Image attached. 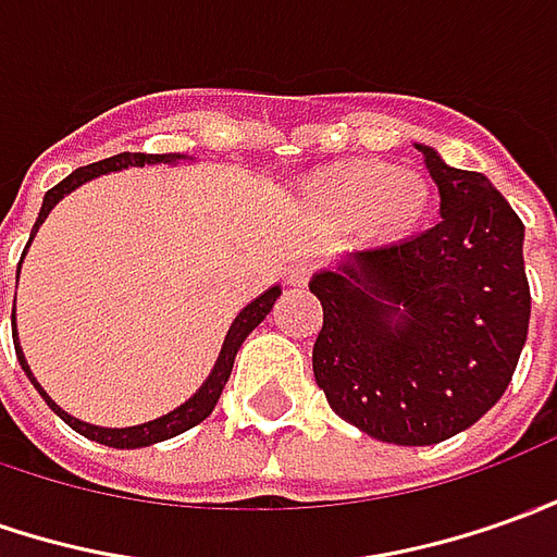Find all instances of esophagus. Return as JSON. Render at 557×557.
Segmentation results:
<instances>
[{
  "label": "esophagus",
  "mask_w": 557,
  "mask_h": 557,
  "mask_svg": "<svg viewBox=\"0 0 557 557\" xmlns=\"http://www.w3.org/2000/svg\"><path fill=\"white\" fill-rule=\"evenodd\" d=\"M310 274H313V264L298 262L286 271V283H289V286H305V283L310 280Z\"/></svg>",
  "instance_id": "34e87169"
}]
</instances>
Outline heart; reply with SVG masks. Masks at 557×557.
<instances>
[{
	"instance_id": "heart-1",
	"label": "heart",
	"mask_w": 557,
	"mask_h": 557,
	"mask_svg": "<svg viewBox=\"0 0 557 557\" xmlns=\"http://www.w3.org/2000/svg\"><path fill=\"white\" fill-rule=\"evenodd\" d=\"M305 200L342 228H362L399 240L418 231L430 210V185L408 168L384 161H338L317 170L305 185Z\"/></svg>"
}]
</instances>
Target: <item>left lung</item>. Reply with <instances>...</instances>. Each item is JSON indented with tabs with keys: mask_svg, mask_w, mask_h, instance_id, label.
<instances>
[{
	"mask_svg": "<svg viewBox=\"0 0 557 557\" xmlns=\"http://www.w3.org/2000/svg\"><path fill=\"white\" fill-rule=\"evenodd\" d=\"M438 225L320 271L313 377L332 411L393 445L457 436L500 399L528 342L524 225L482 173L430 146Z\"/></svg>",
	"mask_w": 557,
	"mask_h": 557,
	"instance_id": "1",
	"label": "left lung"
}]
</instances>
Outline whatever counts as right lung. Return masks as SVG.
Segmentation results:
<instances>
[{
	"label": "right lung",
	"mask_w": 557,
	"mask_h": 557,
	"mask_svg": "<svg viewBox=\"0 0 557 557\" xmlns=\"http://www.w3.org/2000/svg\"><path fill=\"white\" fill-rule=\"evenodd\" d=\"M180 158H185V154H143V151H121V154H112V158H106V161H97V164H88V168L72 170L63 183H57L54 188L45 195L39 219H36V228H39L41 222L48 219V213L54 210L57 200L63 198V195H70V191H75L78 185H85L88 180H94V176H100V173H112V170H124V168H146V164H173V161H180ZM36 228H33V234H36ZM33 234H29V240H33ZM17 274H21V264H17ZM277 298H280V286H271V289H268L264 295H259L256 301H249L247 308L234 317L228 335H225V344H222V354H219V359H215L210 377L203 381V387H200L188 403H183L180 408H173L170 414L158 418V421L139 423V426L109 430V426H94V423H85V421H78V418H72V414H66V411L57 406L54 399L39 387V381L33 377L29 366H26L24 354H21V344H14V350H17V359H21V366H24L26 377H29V381H33V387L41 393V399L51 406L54 414H60L63 421L70 423L75 433H82V436L90 438V442L109 445V448H146V445H154V442H164V438L180 436V433L191 430V426H198L203 418H210V414H213L215 403H219V396H222V387L228 384L231 366H234V357H237L240 344L247 342L249 332L259 326L264 317L271 313V308H274V301H277ZM11 323H14V310H11ZM14 338H17V332H14Z\"/></svg>",
	"instance_id": "1"
}]
</instances>
